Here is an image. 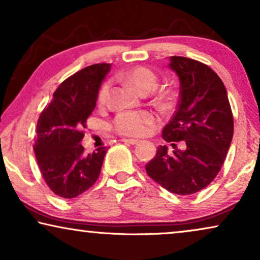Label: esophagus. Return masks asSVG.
Returning <instances> with one entry per match:
<instances>
[{
    "label": "esophagus",
    "instance_id": "34e87169",
    "mask_svg": "<svg viewBox=\"0 0 260 260\" xmlns=\"http://www.w3.org/2000/svg\"><path fill=\"white\" fill-rule=\"evenodd\" d=\"M124 143H127V144H133V145H135V144H137L138 143V141L137 140H134V138H124V140H122Z\"/></svg>",
    "mask_w": 260,
    "mask_h": 260
}]
</instances>
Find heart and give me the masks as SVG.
<instances>
[{
    "mask_svg": "<svg viewBox=\"0 0 260 260\" xmlns=\"http://www.w3.org/2000/svg\"><path fill=\"white\" fill-rule=\"evenodd\" d=\"M124 78L134 85L138 91L147 93L157 84V74L144 66H136L127 71ZM111 83L105 81L99 87L97 102L104 105L108 102ZM156 124V117L147 111H123L119 112L112 120V129L123 136L141 137L150 134Z\"/></svg>",
    "mask_w": 260,
    "mask_h": 260,
    "instance_id": "heart-1",
    "label": "heart"
}]
</instances>
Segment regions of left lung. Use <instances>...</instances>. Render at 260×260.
I'll use <instances>...</instances> for the list:
<instances>
[{
	"instance_id": "8db88e82",
	"label": "left lung",
	"mask_w": 260,
	"mask_h": 260,
	"mask_svg": "<svg viewBox=\"0 0 260 260\" xmlns=\"http://www.w3.org/2000/svg\"><path fill=\"white\" fill-rule=\"evenodd\" d=\"M180 80V99L159 145L145 166L147 174L170 193H198L215 179L233 137V115L222 80L205 63L170 56ZM180 145V147L177 145Z\"/></svg>"
}]
</instances>
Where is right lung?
<instances>
[{
  "mask_svg": "<svg viewBox=\"0 0 260 260\" xmlns=\"http://www.w3.org/2000/svg\"><path fill=\"white\" fill-rule=\"evenodd\" d=\"M111 63H94L63 80L39 117L35 157L41 175L53 193L72 199L93 186L106 154V147L91 154L80 144L83 127L95 108L102 81Z\"/></svg>",
  "mask_w": 260,
  "mask_h": 260,
  "instance_id": "add662e5",
  "label": "right lung"
}]
</instances>
